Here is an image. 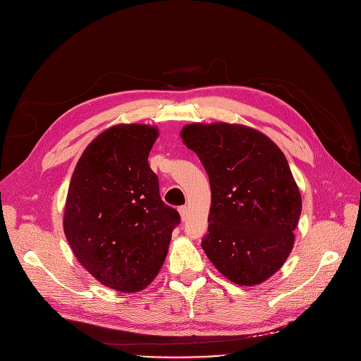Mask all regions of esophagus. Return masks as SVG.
Here are the masks:
<instances>
[{
	"label": "esophagus",
	"instance_id": "esophagus-1",
	"mask_svg": "<svg viewBox=\"0 0 361 361\" xmlns=\"http://www.w3.org/2000/svg\"><path fill=\"white\" fill-rule=\"evenodd\" d=\"M179 215H180V220H182V221L187 220V216H188V207H187V206H180V207H179Z\"/></svg>",
	"mask_w": 361,
	"mask_h": 361
}]
</instances>
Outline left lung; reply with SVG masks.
<instances>
[{"label":"left lung","mask_w":361,"mask_h":361,"mask_svg":"<svg viewBox=\"0 0 361 361\" xmlns=\"http://www.w3.org/2000/svg\"><path fill=\"white\" fill-rule=\"evenodd\" d=\"M180 138L209 176V226L202 241L207 259L235 285H260L289 257L301 215L285 154L241 123H190Z\"/></svg>","instance_id":"1"}]
</instances>
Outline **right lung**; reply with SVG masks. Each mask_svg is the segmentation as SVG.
Returning <instances> with one entry per match:
<instances>
[{"instance_id": "right-lung-1", "label": "right lung", "mask_w": 361, "mask_h": 361, "mask_svg": "<svg viewBox=\"0 0 361 361\" xmlns=\"http://www.w3.org/2000/svg\"><path fill=\"white\" fill-rule=\"evenodd\" d=\"M158 137L155 125L105 129L76 162L64 204L63 231L76 260L101 285L123 293L155 280L180 221L161 200L147 162Z\"/></svg>"}]
</instances>
